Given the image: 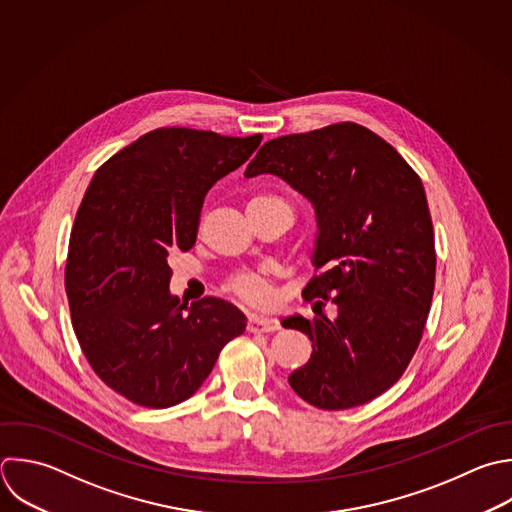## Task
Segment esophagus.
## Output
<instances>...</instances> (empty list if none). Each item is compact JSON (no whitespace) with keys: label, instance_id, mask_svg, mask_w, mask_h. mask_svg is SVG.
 Segmentation results:
<instances>
[{"label":"esophagus","instance_id":"34e87169","mask_svg":"<svg viewBox=\"0 0 512 512\" xmlns=\"http://www.w3.org/2000/svg\"><path fill=\"white\" fill-rule=\"evenodd\" d=\"M278 328H280V324L274 318L258 316V314H250L248 316V330L250 332H274Z\"/></svg>","mask_w":512,"mask_h":512}]
</instances>
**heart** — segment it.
Listing matches in <instances>:
<instances>
[{
    "instance_id": "heart-1",
    "label": "heart",
    "mask_w": 512,
    "mask_h": 512,
    "mask_svg": "<svg viewBox=\"0 0 512 512\" xmlns=\"http://www.w3.org/2000/svg\"><path fill=\"white\" fill-rule=\"evenodd\" d=\"M268 200H280V198L274 196V194H258L250 200V204L268 202ZM228 288L234 296H238L240 300H244L248 304H254V306H262L270 300V286L258 274H240V276L232 278Z\"/></svg>"
}]
</instances>
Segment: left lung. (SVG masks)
<instances>
[{
  "instance_id": "left-lung-1",
  "label": "left lung",
  "mask_w": 512,
  "mask_h": 512,
  "mask_svg": "<svg viewBox=\"0 0 512 512\" xmlns=\"http://www.w3.org/2000/svg\"><path fill=\"white\" fill-rule=\"evenodd\" d=\"M258 174L304 194L318 220L316 274L302 290L318 316L282 322L314 350L288 382L322 410L366 404L404 374L426 326L436 252L422 182L388 142L352 122L266 142L246 168ZM328 301L334 319L321 310Z\"/></svg>"
}]
</instances>
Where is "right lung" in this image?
Wrapping results in <instances>:
<instances>
[{"label":"right lung","mask_w":512,"mask_h":512,"mask_svg":"<svg viewBox=\"0 0 512 512\" xmlns=\"http://www.w3.org/2000/svg\"><path fill=\"white\" fill-rule=\"evenodd\" d=\"M260 142L158 128L104 162L84 194L66 264L72 326L94 372L134 404L184 402L246 330L220 298L180 304L168 258L196 244L208 190Z\"/></svg>","instance_id":"1"}]
</instances>
